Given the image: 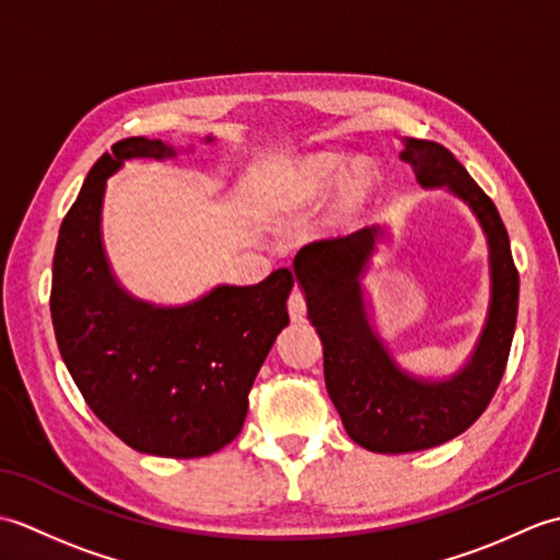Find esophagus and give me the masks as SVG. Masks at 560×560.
<instances>
[{"instance_id": "esophagus-1", "label": "esophagus", "mask_w": 560, "mask_h": 560, "mask_svg": "<svg viewBox=\"0 0 560 560\" xmlns=\"http://www.w3.org/2000/svg\"><path fill=\"white\" fill-rule=\"evenodd\" d=\"M289 315H291V323H295V325H301V323H305V301H303V295L301 293H291V299H289Z\"/></svg>"}]
</instances>
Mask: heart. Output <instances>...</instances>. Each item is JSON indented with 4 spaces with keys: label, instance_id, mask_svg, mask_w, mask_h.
I'll use <instances>...</instances> for the list:
<instances>
[{
    "label": "heart",
    "instance_id": "b5f03b06",
    "mask_svg": "<svg viewBox=\"0 0 560 560\" xmlns=\"http://www.w3.org/2000/svg\"><path fill=\"white\" fill-rule=\"evenodd\" d=\"M325 229L331 235H343L359 229L380 195V173L371 163H355L349 153H315L291 163L287 173L273 177L257 192L255 207L261 213H281L305 209L335 192Z\"/></svg>",
    "mask_w": 560,
    "mask_h": 560
}]
</instances>
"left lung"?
I'll use <instances>...</instances> for the list:
<instances>
[{
	"mask_svg": "<svg viewBox=\"0 0 560 560\" xmlns=\"http://www.w3.org/2000/svg\"><path fill=\"white\" fill-rule=\"evenodd\" d=\"M399 159L423 189H445L469 207L489 245L491 299L467 363L447 377L413 375L377 335L365 277L387 229L371 225L331 243L305 245L293 259L307 319L325 353V385L353 443L383 455L443 445L479 419L505 373L515 335L520 277L493 201L452 153L423 139H401Z\"/></svg>",
	"mask_w": 560,
	"mask_h": 560,
	"instance_id": "1",
	"label": "left lung"
}]
</instances>
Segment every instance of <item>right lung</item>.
Instances as JSON below:
<instances>
[{
    "label": "right lung",
    "mask_w": 560,
    "mask_h": 560,
    "mask_svg": "<svg viewBox=\"0 0 560 560\" xmlns=\"http://www.w3.org/2000/svg\"><path fill=\"white\" fill-rule=\"evenodd\" d=\"M173 156L161 139L129 137L96 161L59 229L50 313L91 411L129 447L189 459L241 433L249 387L289 325L293 277L277 269L255 287L219 283L183 305L129 293L103 245L105 187L125 161Z\"/></svg>",
    "instance_id": "1"
}]
</instances>
